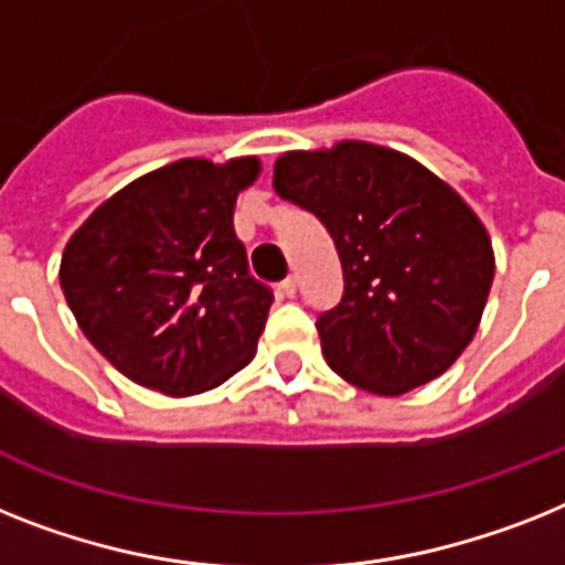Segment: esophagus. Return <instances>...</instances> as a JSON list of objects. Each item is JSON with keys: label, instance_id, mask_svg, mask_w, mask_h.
<instances>
[{"label": "esophagus", "instance_id": "obj_1", "mask_svg": "<svg viewBox=\"0 0 565 565\" xmlns=\"http://www.w3.org/2000/svg\"><path fill=\"white\" fill-rule=\"evenodd\" d=\"M279 294H282V297H297V279H282V282H279Z\"/></svg>", "mask_w": 565, "mask_h": 565}]
</instances>
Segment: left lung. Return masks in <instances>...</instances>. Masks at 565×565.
Masks as SVG:
<instances>
[{
    "instance_id": "obj_1",
    "label": "left lung",
    "mask_w": 565,
    "mask_h": 565,
    "mask_svg": "<svg viewBox=\"0 0 565 565\" xmlns=\"http://www.w3.org/2000/svg\"><path fill=\"white\" fill-rule=\"evenodd\" d=\"M274 190L332 233L343 297L317 317L326 363L375 395H404L465 352L493 282L491 236L416 158L366 141L294 149Z\"/></svg>"
}]
</instances>
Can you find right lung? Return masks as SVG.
I'll list each match as a JSON object with an SVG mask.
<instances>
[{
  "mask_svg": "<svg viewBox=\"0 0 565 565\" xmlns=\"http://www.w3.org/2000/svg\"><path fill=\"white\" fill-rule=\"evenodd\" d=\"M259 158H181L106 199L72 233L60 286L88 343L164 395L225 384L256 355L274 294L248 274L236 195Z\"/></svg>",
  "mask_w": 565,
  "mask_h": 565,
  "instance_id": "obj_1",
  "label": "right lung"
}]
</instances>
